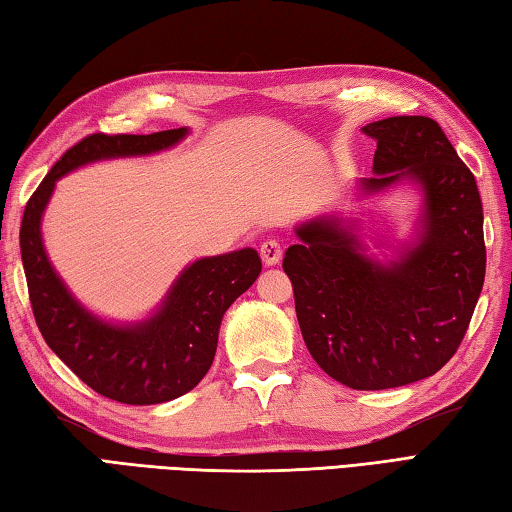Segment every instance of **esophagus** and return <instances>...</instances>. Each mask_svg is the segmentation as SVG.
Here are the masks:
<instances>
[{"mask_svg":"<svg viewBox=\"0 0 512 512\" xmlns=\"http://www.w3.org/2000/svg\"><path fill=\"white\" fill-rule=\"evenodd\" d=\"M283 256V247L281 243H278L276 238H267L263 245H260V258H263V263L269 267V265H276L278 260H281Z\"/></svg>","mask_w":512,"mask_h":512,"instance_id":"esophagus-1","label":"esophagus"}]
</instances>
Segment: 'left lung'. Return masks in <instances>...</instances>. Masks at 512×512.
<instances>
[{"mask_svg": "<svg viewBox=\"0 0 512 512\" xmlns=\"http://www.w3.org/2000/svg\"><path fill=\"white\" fill-rule=\"evenodd\" d=\"M363 133L376 142L374 176L356 182V198L414 187L410 238L381 258L359 218L318 216L296 227L301 243L283 269L321 370L352 390H385L432 376L457 352L484 287V211L475 176L435 120L397 115Z\"/></svg>", "mask_w": 512, "mask_h": 512, "instance_id": "left-lung-1", "label": "left lung"}]
</instances>
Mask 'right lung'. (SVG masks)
I'll use <instances>...</instances> for the list:
<instances>
[{
  "label": "right lung",
  "mask_w": 512,
  "mask_h": 512,
  "mask_svg": "<svg viewBox=\"0 0 512 512\" xmlns=\"http://www.w3.org/2000/svg\"><path fill=\"white\" fill-rule=\"evenodd\" d=\"M189 129L151 136L93 133L69 149L26 202L19 247L33 314L46 345L102 397L153 406L194 390L214 363L223 316L263 269L256 249L189 263L160 305L142 321L113 323L84 307L55 272L42 238V218L57 180L93 162L140 158L176 147Z\"/></svg>",
  "instance_id": "right-lung-1"
}]
</instances>
